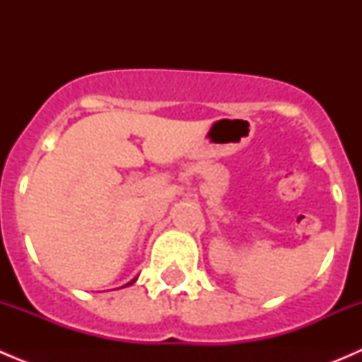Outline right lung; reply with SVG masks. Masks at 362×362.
<instances>
[{
    "mask_svg": "<svg viewBox=\"0 0 362 362\" xmlns=\"http://www.w3.org/2000/svg\"><path fill=\"white\" fill-rule=\"evenodd\" d=\"M134 282H136V279H133V280H131L129 284H126V286H122V287H127V286H131V284H134Z\"/></svg>",
    "mask_w": 362,
    "mask_h": 362,
    "instance_id": "1",
    "label": "right lung"
}]
</instances>
